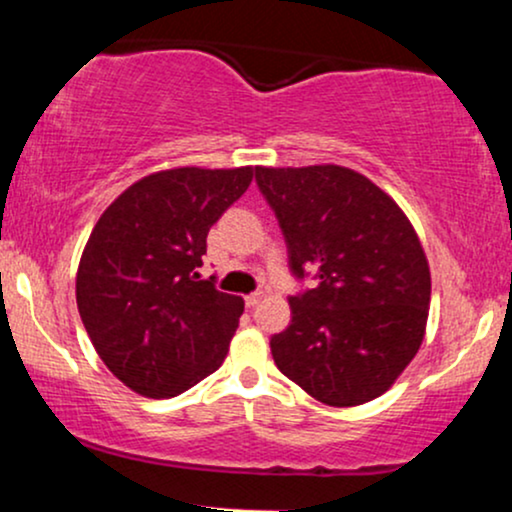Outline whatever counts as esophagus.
<instances>
[{
	"mask_svg": "<svg viewBox=\"0 0 512 512\" xmlns=\"http://www.w3.org/2000/svg\"><path fill=\"white\" fill-rule=\"evenodd\" d=\"M262 301V293L257 291V293H250V296H245V305H248V308H255L257 303Z\"/></svg>",
	"mask_w": 512,
	"mask_h": 512,
	"instance_id": "34e87169",
	"label": "esophagus"
}]
</instances>
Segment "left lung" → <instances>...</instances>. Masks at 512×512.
Listing matches in <instances>:
<instances>
[{
  "instance_id": "8db88e82",
  "label": "left lung",
  "mask_w": 512,
  "mask_h": 512,
  "mask_svg": "<svg viewBox=\"0 0 512 512\" xmlns=\"http://www.w3.org/2000/svg\"><path fill=\"white\" fill-rule=\"evenodd\" d=\"M289 264L317 289L291 296L274 334L276 368L330 407H356L395 385L426 334L431 269L399 204L356 170L257 166Z\"/></svg>"
}]
</instances>
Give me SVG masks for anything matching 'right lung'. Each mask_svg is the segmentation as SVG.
<instances>
[{"instance_id":"obj_1","label":"right lung","mask_w":512,"mask_h":512,"mask_svg":"<svg viewBox=\"0 0 512 512\" xmlns=\"http://www.w3.org/2000/svg\"><path fill=\"white\" fill-rule=\"evenodd\" d=\"M255 168L158 170L129 185L93 226L76 305L93 349L129 390L168 399L219 370L243 298L199 276L207 233Z\"/></svg>"}]
</instances>
